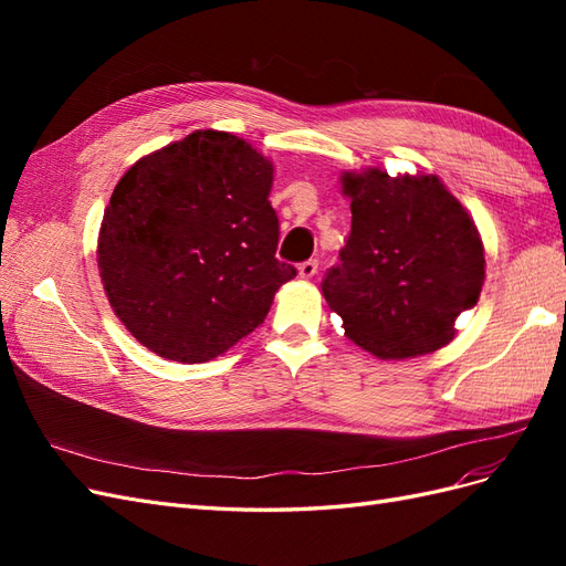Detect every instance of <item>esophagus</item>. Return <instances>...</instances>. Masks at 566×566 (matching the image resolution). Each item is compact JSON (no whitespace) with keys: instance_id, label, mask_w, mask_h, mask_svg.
Instances as JSON below:
<instances>
[{"instance_id":"obj_1","label":"esophagus","mask_w":566,"mask_h":566,"mask_svg":"<svg viewBox=\"0 0 566 566\" xmlns=\"http://www.w3.org/2000/svg\"><path fill=\"white\" fill-rule=\"evenodd\" d=\"M297 269H300L302 279H312V276H316V271H318V260H306Z\"/></svg>"}]
</instances>
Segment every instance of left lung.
Listing matches in <instances>:
<instances>
[{
    "label": "left lung",
    "instance_id": "obj_1",
    "mask_svg": "<svg viewBox=\"0 0 566 566\" xmlns=\"http://www.w3.org/2000/svg\"><path fill=\"white\" fill-rule=\"evenodd\" d=\"M352 231L321 290L345 335L380 358L441 349L484 285L474 221L434 175L342 177Z\"/></svg>",
    "mask_w": 566,
    "mask_h": 566
}]
</instances>
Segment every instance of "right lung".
Masks as SVG:
<instances>
[{
  "instance_id": "add662e5",
  "label": "right lung",
  "mask_w": 566,
  "mask_h": 566,
  "mask_svg": "<svg viewBox=\"0 0 566 566\" xmlns=\"http://www.w3.org/2000/svg\"><path fill=\"white\" fill-rule=\"evenodd\" d=\"M271 163L227 132H193L117 181L98 269L125 328L169 361L202 364L260 325L297 269L279 262Z\"/></svg>"
}]
</instances>
